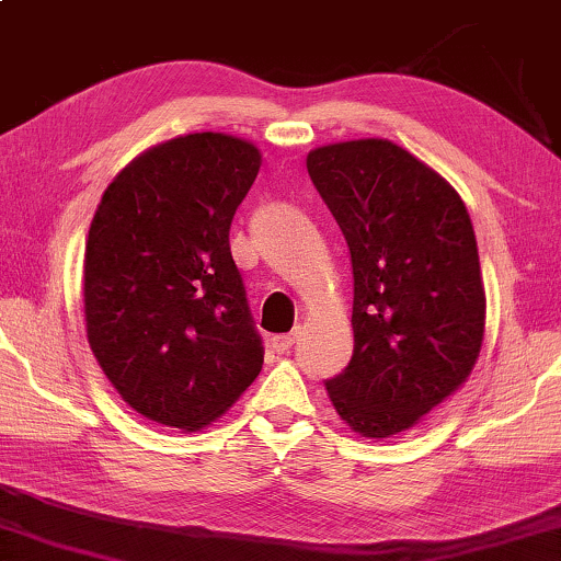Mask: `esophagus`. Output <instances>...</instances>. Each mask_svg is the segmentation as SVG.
<instances>
[{"label":"esophagus","mask_w":561,"mask_h":561,"mask_svg":"<svg viewBox=\"0 0 561 561\" xmlns=\"http://www.w3.org/2000/svg\"><path fill=\"white\" fill-rule=\"evenodd\" d=\"M295 340H297V330L295 332H289V334H277V337H272V350L274 353H289V347L295 345Z\"/></svg>","instance_id":"obj_1"}]
</instances>
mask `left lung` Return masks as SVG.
<instances>
[{
  "label": "left lung",
  "mask_w": 561,
  "mask_h": 561,
  "mask_svg": "<svg viewBox=\"0 0 561 561\" xmlns=\"http://www.w3.org/2000/svg\"><path fill=\"white\" fill-rule=\"evenodd\" d=\"M307 171L355 279L353 357L324 388L360 436H396L461 388L479 357L486 295L471 216L446 179L390 140L322 146Z\"/></svg>",
  "instance_id": "left-lung-1"
}]
</instances>
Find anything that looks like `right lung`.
<instances>
[{
  "instance_id": "obj_1",
  "label": "right lung",
  "mask_w": 561,
  "mask_h": 561,
  "mask_svg": "<svg viewBox=\"0 0 561 561\" xmlns=\"http://www.w3.org/2000/svg\"><path fill=\"white\" fill-rule=\"evenodd\" d=\"M259 165L247 140L194 133L146 150L100 198L82 272L88 342L148 421L204 428L262 370V334L229 247Z\"/></svg>"
}]
</instances>
